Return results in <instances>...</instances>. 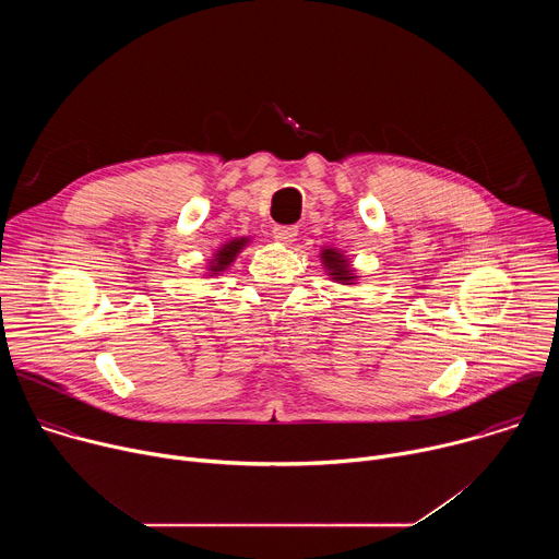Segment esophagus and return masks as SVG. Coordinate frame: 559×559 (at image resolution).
Wrapping results in <instances>:
<instances>
[{"label":"esophagus","mask_w":559,"mask_h":559,"mask_svg":"<svg viewBox=\"0 0 559 559\" xmlns=\"http://www.w3.org/2000/svg\"><path fill=\"white\" fill-rule=\"evenodd\" d=\"M296 234H298V227L296 225H276L274 227V238L278 243L283 246H289L296 241Z\"/></svg>","instance_id":"obj_1"}]
</instances>
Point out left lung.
<instances>
[{
	"instance_id": "1",
	"label": "left lung",
	"mask_w": 559,
	"mask_h": 559,
	"mask_svg": "<svg viewBox=\"0 0 559 559\" xmlns=\"http://www.w3.org/2000/svg\"><path fill=\"white\" fill-rule=\"evenodd\" d=\"M321 261L328 270V274L336 281V283H343V285H354V281L358 278L349 265V259H345L343 252L334 250V248H325L321 250Z\"/></svg>"
}]
</instances>
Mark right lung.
<instances>
[{
    "mask_svg": "<svg viewBox=\"0 0 559 559\" xmlns=\"http://www.w3.org/2000/svg\"><path fill=\"white\" fill-rule=\"evenodd\" d=\"M248 243H250V238H246V236H243V238H231V241L223 243V246L216 250V254L210 259L207 274H210V276H216V274L225 272V270L234 263V259L238 257V252H241Z\"/></svg>",
    "mask_w": 559,
    "mask_h": 559,
    "instance_id": "add662e5",
    "label": "right lung"
}]
</instances>
